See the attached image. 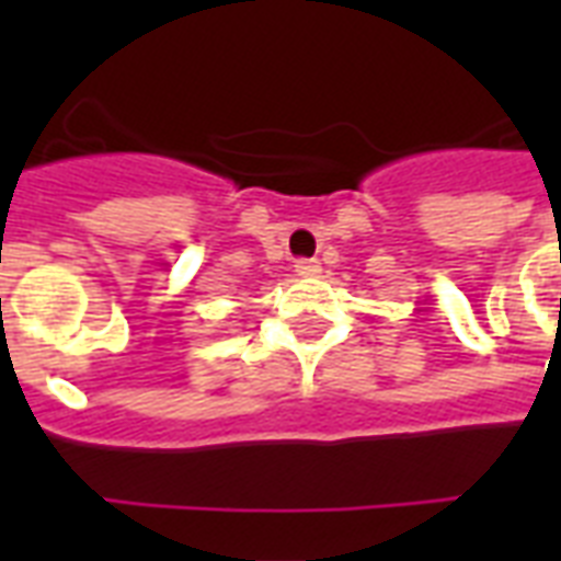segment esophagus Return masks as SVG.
Returning <instances> with one entry per match:
<instances>
[{"instance_id":"1","label":"esophagus","mask_w":561,"mask_h":561,"mask_svg":"<svg viewBox=\"0 0 561 561\" xmlns=\"http://www.w3.org/2000/svg\"><path fill=\"white\" fill-rule=\"evenodd\" d=\"M294 271H297V276H317L320 273V262L317 259H299L294 264Z\"/></svg>"}]
</instances>
